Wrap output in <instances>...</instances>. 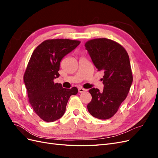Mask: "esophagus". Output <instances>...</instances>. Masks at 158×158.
I'll list each match as a JSON object with an SVG mask.
<instances>
[{
    "instance_id": "obj_1",
    "label": "esophagus",
    "mask_w": 158,
    "mask_h": 158,
    "mask_svg": "<svg viewBox=\"0 0 158 158\" xmlns=\"http://www.w3.org/2000/svg\"><path fill=\"white\" fill-rule=\"evenodd\" d=\"M85 91H86V89H84V88H78V92H79L80 93H83V92H85Z\"/></svg>"
}]
</instances>
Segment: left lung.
I'll list each match as a JSON object with an SVG mask.
<instances>
[{
  "instance_id": "left-lung-1",
  "label": "left lung",
  "mask_w": 158,
  "mask_h": 158,
  "mask_svg": "<svg viewBox=\"0 0 158 158\" xmlns=\"http://www.w3.org/2000/svg\"><path fill=\"white\" fill-rule=\"evenodd\" d=\"M85 49L97 69L104 72L103 89L92 88L89 113L95 118L108 119L117 113L132 83L130 59L126 50L118 43L99 38L85 43Z\"/></svg>"
}]
</instances>
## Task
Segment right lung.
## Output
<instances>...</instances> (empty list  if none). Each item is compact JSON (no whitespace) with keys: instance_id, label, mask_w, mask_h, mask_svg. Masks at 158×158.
I'll list each match as a JSON object with an SVG mask.
<instances>
[{"instance_id":"obj_1","label":"right lung","mask_w":158,"mask_h":158,"mask_svg":"<svg viewBox=\"0 0 158 158\" xmlns=\"http://www.w3.org/2000/svg\"><path fill=\"white\" fill-rule=\"evenodd\" d=\"M80 44L68 39L48 40L38 45L31 56L23 81L32 108L46 122L59 119L70 97L78 94L77 88H63L53 80L60 76L61 60Z\"/></svg>"}]
</instances>
